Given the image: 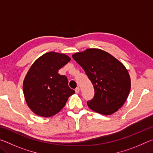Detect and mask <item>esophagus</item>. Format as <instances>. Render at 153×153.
Instances as JSON below:
<instances>
[{
	"label": "esophagus",
	"instance_id": "1",
	"mask_svg": "<svg viewBox=\"0 0 153 153\" xmlns=\"http://www.w3.org/2000/svg\"><path fill=\"white\" fill-rule=\"evenodd\" d=\"M75 91H76V93H77V94H78V93L79 92V88L77 87L76 88V90H75Z\"/></svg>",
	"mask_w": 153,
	"mask_h": 153
}]
</instances>
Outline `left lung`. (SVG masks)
<instances>
[{"label":"left lung","instance_id":"left-lung-1","mask_svg":"<svg viewBox=\"0 0 153 153\" xmlns=\"http://www.w3.org/2000/svg\"><path fill=\"white\" fill-rule=\"evenodd\" d=\"M72 57L84 69L94 89L88 107L102 115L117 112L128 97L131 79L124 65L107 52L88 48Z\"/></svg>","mask_w":153,"mask_h":153}]
</instances>
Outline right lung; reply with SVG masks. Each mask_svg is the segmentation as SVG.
<instances>
[{
  "mask_svg": "<svg viewBox=\"0 0 153 153\" xmlns=\"http://www.w3.org/2000/svg\"><path fill=\"white\" fill-rule=\"evenodd\" d=\"M63 53L48 52L34 61L23 83L25 100L36 115L50 117L63 108L75 91L68 86L67 77L58 74L70 61Z\"/></svg>",
  "mask_w": 153,
  "mask_h": 153,
  "instance_id": "obj_1",
  "label": "right lung"
}]
</instances>
